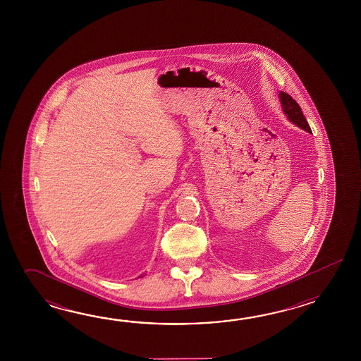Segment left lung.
Wrapping results in <instances>:
<instances>
[{
  "label": "left lung",
  "instance_id": "obj_1",
  "mask_svg": "<svg viewBox=\"0 0 361 361\" xmlns=\"http://www.w3.org/2000/svg\"><path fill=\"white\" fill-rule=\"evenodd\" d=\"M280 100H281L285 115L289 117V120L295 123V125H298L302 129L311 133V128H310V125L307 123L306 117L303 115L300 104L286 92H280Z\"/></svg>",
  "mask_w": 361,
  "mask_h": 361
}]
</instances>
